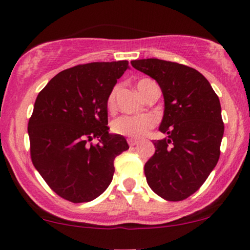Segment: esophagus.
Returning a JSON list of instances; mask_svg holds the SVG:
<instances>
[{
    "label": "esophagus",
    "instance_id": "1",
    "mask_svg": "<svg viewBox=\"0 0 250 250\" xmlns=\"http://www.w3.org/2000/svg\"><path fill=\"white\" fill-rule=\"evenodd\" d=\"M137 143H139V141L135 139H128V145L130 146V147H133V146H136Z\"/></svg>",
    "mask_w": 250,
    "mask_h": 250
}]
</instances>
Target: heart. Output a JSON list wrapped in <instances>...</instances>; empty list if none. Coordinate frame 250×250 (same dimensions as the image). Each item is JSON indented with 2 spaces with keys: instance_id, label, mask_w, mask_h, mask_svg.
Here are the masks:
<instances>
[{
  "instance_id": "1",
  "label": "heart",
  "mask_w": 250,
  "mask_h": 250,
  "mask_svg": "<svg viewBox=\"0 0 250 250\" xmlns=\"http://www.w3.org/2000/svg\"><path fill=\"white\" fill-rule=\"evenodd\" d=\"M149 82H153L151 80L143 79L137 83V89L143 95L146 87ZM115 87L110 91L107 99V108L108 110L113 111L115 109V97H116ZM156 125V119L154 116L149 115V114H141V115H134V116H120L116 120H114L111 123V131L114 134L122 135V136L130 137V139H141L150 130L151 128L155 127Z\"/></svg>"
}]
</instances>
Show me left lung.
<instances>
[{
	"instance_id": "8db88e82",
	"label": "left lung",
	"mask_w": 250,
	"mask_h": 250,
	"mask_svg": "<svg viewBox=\"0 0 250 250\" xmlns=\"http://www.w3.org/2000/svg\"><path fill=\"white\" fill-rule=\"evenodd\" d=\"M135 69L159 83L165 99L155 154L145 165L154 193L182 201L199 190L215 168L225 131L219 96L194 68L159 59L131 61Z\"/></svg>"
}]
</instances>
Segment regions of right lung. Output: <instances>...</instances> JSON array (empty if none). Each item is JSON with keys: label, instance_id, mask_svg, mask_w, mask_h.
<instances>
[{"label": "right lung", "instance_id": "right-lung-1", "mask_svg": "<svg viewBox=\"0 0 250 250\" xmlns=\"http://www.w3.org/2000/svg\"><path fill=\"white\" fill-rule=\"evenodd\" d=\"M128 68V61L75 65L54 76L36 97L28 123L31 161L64 200L100 196L113 180L115 157L129 149L107 125L108 95Z\"/></svg>", "mask_w": 250, "mask_h": 250}]
</instances>
